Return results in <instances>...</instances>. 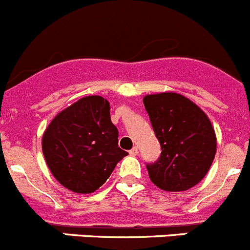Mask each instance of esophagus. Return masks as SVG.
<instances>
[{"instance_id": "34e87169", "label": "esophagus", "mask_w": 250, "mask_h": 250, "mask_svg": "<svg viewBox=\"0 0 250 250\" xmlns=\"http://www.w3.org/2000/svg\"><path fill=\"white\" fill-rule=\"evenodd\" d=\"M129 153L130 156H136V154L139 153V148H137V147H132V148L129 151Z\"/></svg>"}]
</instances>
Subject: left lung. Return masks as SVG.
Returning <instances> with one entry per match:
<instances>
[{
  "instance_id": "1",
  "label": "left lung",
  "mask_w": 250,
  "mask_h": 250,
  "mask_svg": "<svg viewBox=\"0 0 250 250\" xmlns=\"http://www.w3.org/2000/svg\"><path fill=\"white\" fill-rule=\"evenodd\" d=\"M144 104L162 148L158 161L147 165L151 182L166 191L195 187L216 154L210 119L190 99L173 92L148 94Z\"/></svg>"
}]
</instances>
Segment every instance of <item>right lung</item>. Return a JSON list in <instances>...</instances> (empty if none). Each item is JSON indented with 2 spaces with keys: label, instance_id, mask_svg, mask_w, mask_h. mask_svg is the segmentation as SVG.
Returning <instances> with one entry per match:
<instances>
[{
  "label": "right lung",
  "instance_id": "1",
  "mask_svg": "<svg viewBox=\"0 0 250 250\" xmlns=\"http://www.w3.org/2000/svg\"><path fill=\"white\" fill-rule=\"evenodd\" d=\"M110 104L101 96L81 98L52 119L42 140L45 162L66 189L91 194L106 182L127 152L118 146Z\"/></svg>",
  "mask_w": 250,
  "mask_h": 250
}]
</instances>
